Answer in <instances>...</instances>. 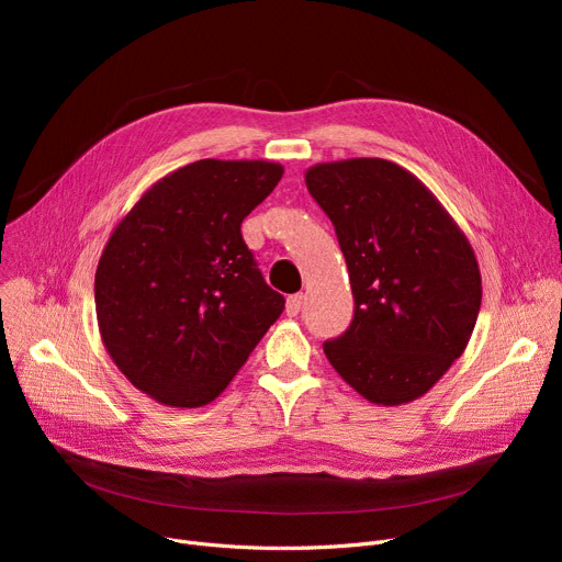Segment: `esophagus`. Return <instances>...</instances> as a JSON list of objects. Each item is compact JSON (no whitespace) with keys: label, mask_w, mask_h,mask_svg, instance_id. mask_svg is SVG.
Instances as JSON below:
<instances>
[{"label":"esophagus","mask_w":562,"mask_h":562,"mask_svg":"<svg viewBox=\"0 0 562 562\" xmlns=\"http://www.w3.org/2000/svg\"><path fill=\"white\" fill-rule=\"evenodd\" d=\"M303 293H293V296H289L286 299V307H284V312H286V316H296L299 312H301V307H303Z\"/></svg>","instance_id":"esophagus-1"}]
</instances>
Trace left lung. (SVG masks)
Returning a JSON list of instances; mask_svg holds the SVG:
<instances>
[{
    "mask_svg": "<svg viewBox=\"0 0 562 562\" xmlns=\"http://www.w3.org/2000/svg\"><path fill=\"white\" fill-rule=\"evenodd\" d=\"M335 225L356 299L350 328L323 344L333 369L375 405L424 396L462 356L483 286L464 232L432 191L387 159L307 168Z\"/></svg>",
    "mask_w": 562,
    "mask_h": 562,
    "instance_id": "8db88e82",
    "label": "left lung"
}]
</instances>
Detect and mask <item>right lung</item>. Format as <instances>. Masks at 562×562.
Here are the masks:
<instances>
[{
	"instance_id": "add662e5",
	"label": "right lung",
	"mask_w": 562,
	"mask_h": 562,
	"mask_svg": "<svg viewBox=\"0 0 562 562\" xmlns=\"http://www.w3.org/2000/svg\"><path fill=\"white\" fill-rule=\"evenodd\" d=\"M263 159H200L147 189L109 236L95 314L113 364L168 407L212 403L284 310L241 223L282 180Z\"/></svg>"
}]
</instances>
